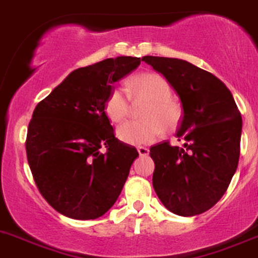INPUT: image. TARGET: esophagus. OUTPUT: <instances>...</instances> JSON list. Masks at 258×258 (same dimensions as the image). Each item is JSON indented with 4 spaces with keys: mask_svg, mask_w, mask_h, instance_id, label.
Wrapping results in <instances>:
<instances>
[{
    "mask_svg": "<svg viewBox=\"0 0 258 258\" xmlns=\"http://www.w3.org/2000/svg\"><path fill=\"white\" fill-rule=\"evenodd\" d=\"M137 151H139L140 156H147V155L150 154V150L147 149V147L140 146V147H137Z\"/></svg>",
    "mask_w": 258,
    "mask_h": 258,
    "instance_id": "obj_1",
    "label": "esophagus"
}]
</instances>
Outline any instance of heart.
<instances>
[{
  "label": "heart",
  "mask_w": 258,
  "mask_h": 258,
  "mask_svg": "<svg viewBox=\"0 0 258 258\" xmlns=\"http://www.w3.org/2000/svg\"><path fill=\"white\" fill-rule=\"evenodd\" d=\"M127 91L135 102L149 103L142 113L145 121H127L117 128V137L123 144L140 146L151 144L160 132L172 131L180 121V111L171 101V87L164 77L154 73L135 76L127 83ZM130 109L128 96L123 89L114 88L104 102V112L112 122H119Z\"/></svg>",
  "instance_id": "b5f03b06"
}]
</instances>
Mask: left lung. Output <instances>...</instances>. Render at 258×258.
<instances>
[{
    "label": "left lung",
    "instance_id": "obj_1",
    "mask_svg": "<svg viewBox=\"0 0 258 258\" xmlns=\"http://www.w3.org/2000/svg\"><path fill=\"white\" fill-rule=\"evenodd\" d=\"M142 60L169 82L184 113L176 132L182 147L161 142L150 149L155 191L171 213H204L223 197L237 170L241 113L231 91L209 72L176 57Z\"/></svg>",
    "mask_w": 258,
    "mask_h": 258
}]
</instances>
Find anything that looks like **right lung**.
Instances as JSON below:
<instances>
[{"mask_svg": "<svg viewBox=\"0 0 258 258\" xmlns=\"http://www.w3.org/2000/svg\"><path fill=\"white\" fill-rule=\"evenodd\" d=\"M140 62L117 56L76 69L35 108L27 161L41 196L62 216L99 218L121 194L139 152L114 137L104 102Z\"/></svg>", "mask_w": 258, "mask_h": 258, "instance_id": "obj_1", "label": "right lung"}]
</instances>
